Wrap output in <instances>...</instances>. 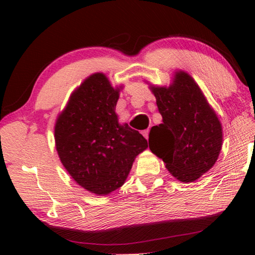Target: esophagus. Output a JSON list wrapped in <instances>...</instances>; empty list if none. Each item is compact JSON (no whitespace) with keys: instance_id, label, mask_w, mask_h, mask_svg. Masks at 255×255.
I'll list each match as a JSON object with an SVG mask.
<instances>
[{"instance_id":"1","label":"esophagus","mask_w":255,"mask_h":255,"mask_svg":"<svg viewBox=\"0 0 255 255\" xmlns=\"http://www.w3.org/2000/svg\"><path fill=\"white\" fill-rule=\"evenodd\" d=\"M141 133H143V136L146 138V139H148V133H149L148 129H146V130H143V132H141Z\"/></svg>"}]
</instances>
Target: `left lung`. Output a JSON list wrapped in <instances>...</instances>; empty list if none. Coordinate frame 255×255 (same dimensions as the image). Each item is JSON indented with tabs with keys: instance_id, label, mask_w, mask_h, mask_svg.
<instances>
[{
	"instance_id": "1",
	"label": "left lung",
	"mask_w": 255,
	"mask_h": 255,
	"mask_svg": "<svg viewBox=\"0 0 255 255\" xmlns=\"http://www.w3.org/2000/svg\"><path fill=\"white\" fill-rule=\"evenodd\" d=\"M163 123L149 132V148L181 182H193L209 171L222 149L223 128L195 80L175 72L173 83L150 86Z\"/></svg>"
}]
</instances>
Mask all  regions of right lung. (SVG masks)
Segmentation results:
<instances>
[{"label":"right lung","mask_w":255,"mask_h":255,"mask_svg":"<svg viewBox=\"0 0 255 255\" xmlns=\"http://www.w3.org/2000/svg\"><path fill=\"white\" fill-rule=\"evenodd\" d=\"M119 91L94 73L72 93L55 125L60 162L77 184L99 196L122 187L135 157L148 147L141 133L118 123Z\"/></svg>","instance_id":"1"}]
</instances>
